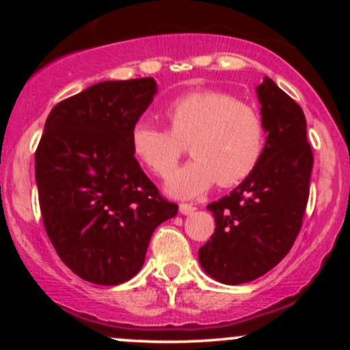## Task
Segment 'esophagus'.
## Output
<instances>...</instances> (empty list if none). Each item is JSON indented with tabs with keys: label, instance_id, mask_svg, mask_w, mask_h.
Masks as SVG:
<instances>
[{
	"label": "esophagus",
	"instance_id": "obj_1",
	"mask_svg": "<svg viewBox=\"0 0 350 350\" xmlns=\"http://www.w3.org/2000/svg\"><path fill=\"white\" fill-rule=\"evenodd\" d=\"M179 212L183 215H191V214H194V212H196V207L191 206V204H180Z\"/></svg>",
	"mask_w": 350,
	"mask_h": 350
}]
</instances>
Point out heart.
Segmentation results:
<instances>
[{
	"mask_svg": "<svg viewBox=\"0 0 350 350\" xmlns=\"http://www.w3.org/2000/svg\"><path fill=\"white\" fill-rule=\"evenodd\" d=\"M170 131L148 122L131 128L135 158L159 178L170 176L189 143L194 158L167 180L166 191L194 199L215 183L228 187L252 174L262 158L265 126L255 107L220 90H202L176 98L164 108Z\"/></svg>",
	"mask_w": 350,
	"mask_h": 350,
	"instance_id": "b5f03b06",
	"label": "heart"
}]
</instances>
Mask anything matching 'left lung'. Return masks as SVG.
Instances as JSON below:
<instances>
[{
	"instance_id": "8db88e82",
	"label": "left lung",
	"mask_w": 350,
	"mask_h": 350,
	"mask_svg": "<svg viewBox=\"0 0 350 350\" xmlns=\"http://www.w3.org/2000/svg\"><path fill=\"white\" fill-rule=\"evenodd\" d=\"M256 95L267 133L262 158L240 186L208 204L215 232L199 248L204 271L226 284L260 278L286 256L309 198L312 151L303 110L270 77Z\"/></svg>"
}]
</instances>
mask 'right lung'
Here are the masks:
<instances>
[{"instance_id":"1","label":"right lung","mask_w":350,"mask_h":350,"mask_svg":"<svg viewBox=\"0 0 350 350\" xmlns=\"http://www.w3.org/2000/svg\"><path fill=\"white\" fill-rule=\"evenodd\" d=\"M152 77L108 80L51 110L36 150L42 222L64 263L103 286L142 270L154 228L178 214L130 148L156 95Z\"/></svg>"}]
</instances>
